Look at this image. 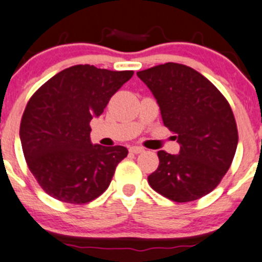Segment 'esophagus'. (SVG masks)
Masks as SVG:
<instances>
[{"instance_id":"esophagus-1","label":"esophagus","mask_w":262,"mask_h":262,"mask_svg":"<svg viewBox=\"0 0 262 262\" xmlns=\"http://www.w3.org/2000/svg\"><path fill=\"white\" fill-rule=\"evenodd\" d=\"M130 151L132 152V154H140V152H144V147L141 146H131L130 147Z\"/></svg>"}]
</instances>
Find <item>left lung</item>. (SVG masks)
<instances>
[{
  "label": "left lung",
  "mask_w": 262,
  "mask_h": 262,
  "mask_svg": "<svg viewBox=\"0 0 262 262\" xmlns=\"http://www.w3.org/2000/svg\"><path fill=\"white\" fill-rule=\"evenodd\" d=\"M159 104L163 123L181 145L180 154L160 150L159 167L147 177L154 191L176 203L210 193L234 158L238 130L224 95L186 64L168 62L137 72Z\"/></svg>",
  "instance_id": "1"
}]
</instances>
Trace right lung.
I'll list each match as a JSON object with an SVG mask.
<instances>
[{
  "instance_id": "obj_1",
  "label": "right lung",
  "mask_w": 262,
  "mask_h": 262,
  "mask_svg": "<svg viewBox=\"0 0 262 262\" xmlns=\"http://www.w3.org/2000/svg\"><path fill=\"white\" fill-rule=\"evenodd\" d=\"M134 71L90 64L62 70L32 95L20 122L25 160L40 187L62 203L82 205L108 188L125 146L90 142L98 117Z\"/></svg>"
}]
</instances>
